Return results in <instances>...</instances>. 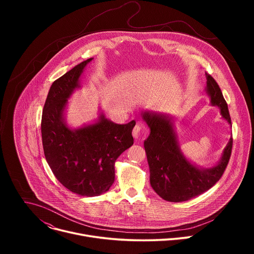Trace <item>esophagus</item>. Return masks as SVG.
<instances>
[{"label":"esophagus","instance_id":"obj_1","mask_svg":"<svg viewBox=\"0 0 254 254\" xmlns=\"http://www.w3.org/2000/svg\"><path fill=\"white\" fill-rule=\"evenodd\" d=\"M140 132H141V126H140L139 123H137L136 126H135V127H133V129H132V135H133V137L138 138L139 135H140Z\"/></svg>","mask_w":254,"mask_h":254}]
</instances>
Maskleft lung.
<instances>
[{
    "label": "left lung",
    "instance_id": "obj_1",
    "mask_svg": "<svg viewBox=\"0 0 254 254\" xmlns=\"http://www.w3.org/2000/svg\"><path fill=\"white\" fill-rule=\"evenodd\" d=\"M207 93L212 105L220 107L222 117L231 124L227 103L215 79L208 73ZM142 118L151 128L143 146L150 167V182L155 192L169 202H183L195 198L221 179L231 156L233 138L225 148L222 159L211 169H199L180 152L170 120L163 115L143 113Z\"/></svg>",
    "mask_w": 254,
    "mask_h": 254
}]
</instances>
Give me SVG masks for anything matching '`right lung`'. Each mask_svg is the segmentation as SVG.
I'll use <instances>...</instances> for the list:
<instances>
[{"instance_id": "right-lung-1", "label": "right lung", "mask_w": 254, "mask_h": 254, "mask_svg": "<svg viewBox=\"0 0 254 254\" xmlns=\"http://www.w3.org/2000/svg\"><path fill=\"white\" fill-rule=\"evenodd\" d=\"M89 58L56 79L48 92L41 121L46 161L59 182L72 193L98 196L115 182L117 159L133 144L135 122L117 125L100 117L98 123L70 129L63 119L67 98L76 87Z\"/></svg>"}]
</instances>
